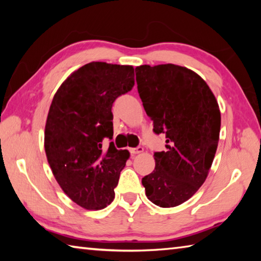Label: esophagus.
Instances as JSON below:
<instances>
[{"label":"esophagus","mask_w":261,"mask_h":261,"mask_svg":"<svg viewBox=\"0 0 261 261\" xmlns=\"http://www.w3.org/2000/svg\"><path fill=\"white\" fill-rule=\"evenodd\" d=\"M143 152H144V148L141 147V146L135 147V148H130L131 155H136V154H139V153H143Z\"/></svg>","instance_id":"34e87169"}]
</instances>
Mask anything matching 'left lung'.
I'll list each match as a JSON object with an SVG mask.
<instances>
[{"label":"left lung","instance_id":"obj_1","mask_svg":"<svg viewBox=\"0 0 261 261\" xmlns=\"http://www.w3.org/2000/svg\"><path fill=\"white\" fill-rule=\"evenodd\" d=\"M138 93L153 131L166 136L167 151L154 153L155 168L141 179L160 207L189 200L204 184L219 144L221 114L199 74L175 64L136 68Z\"/></svg>","mask_w":261,"mask_h":261}]
</instances>
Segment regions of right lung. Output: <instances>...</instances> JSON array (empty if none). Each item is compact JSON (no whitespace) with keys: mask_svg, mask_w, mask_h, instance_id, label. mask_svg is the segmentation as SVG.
<instances>
[{"mask_svg":"<svg viewBox=\"0 0 261 261\" xmlns=\"http://www.w3.org/2000/svg\"><path fill=\"white\" fill-rule=\"evenodd\" d=\"M131 65L91 62L62 83L51 101L45 127V151L64 193L86 210L114 200L120 174L130 156L113 141L114 101L132 90Z\"/></svg>","mask_w":261,"mask_h":261,"instance_id":"right-lung-1","label":"right lung"}]
</instances>
